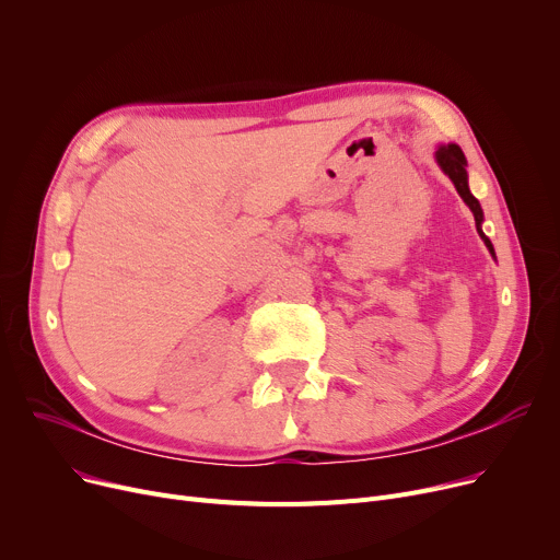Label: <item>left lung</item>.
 Returning a JSON list of instances; mask_svg holds the SVG:
<instances>
[{
  "instance_id": "left-lung-1",
  "label": "left lung",
  "mask_w": 560,
  "mask_h": 560,
  "mask_svg": "<svg viewBox=\"0 0 560 560\" xmlns=\"http://www.w3.org/2000/svg\"><path fill=\"white\" fill-rule=\"evenodd\" d=\"M435 163H438L440 170H443V172L450 176L454 188H456V192H458L460 199L469 206V211H472V215H475L477 231H479V235H481V241L486 243L488 252H490L492 258H494V247H492L490 238H488V235H486L483 229H481V224H483L481 203H479V199H477L472 192H469V186H467V170H465V167H467V161H465V154L460 152V147L454 144V142H450V144H438V150H435Z\"/></svg>"
}]
</instances>
